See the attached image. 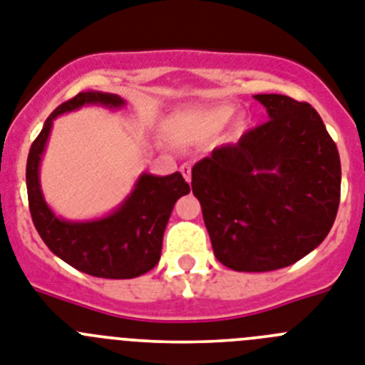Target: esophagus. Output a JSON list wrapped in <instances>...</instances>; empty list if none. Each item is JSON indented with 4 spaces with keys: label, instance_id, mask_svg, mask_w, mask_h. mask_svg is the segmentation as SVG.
<instances>
[{
    "label": "esophagus",
    "instance_id": "34e87169",
    "mask_svg": "<svg viewBox=\"0 0 365 365\" xmlns=\"http://www.w3.org/2000/svg\"><path fill=\"white\" fill-rule=\"evenodd\" d=\"M180 173H182V177H185L186 180H192V166H190L188 162H186V164H182V166H180Z\"/></svg>",
    "mask_w": 365,
    "mask_h": 365
}]
</instances>
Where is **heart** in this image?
I'll return each mask as SVG.
<instances>
[{"label": "heart", "instance_id": "heart-1", "mask_svg": "<svg viewBox=\"0 0 365 365\" xmlns=\"http://www.w3.org/2000/svg\"><path fill=\"white\" fill-rule=\"evenodd\" d=\"M235 114L236 108L227 103L195 110L175 112L164 123V135L168 142L180 148L197 144L225 129Z\"/></svg>", "mask_w": 365, "mask_h": 365}]
</instances>
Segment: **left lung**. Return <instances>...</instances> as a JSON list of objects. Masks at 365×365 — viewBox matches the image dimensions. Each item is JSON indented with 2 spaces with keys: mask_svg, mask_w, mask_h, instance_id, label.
<instances>
[{
  "mask_svg": "<svg viewBox=\"0 0 365 365\" xmlns=\"http://www.w3.org/2000/svg\"><path fill=\"white\" fill-rule=\"evenodd\" d=\"M269 120L192 168V192L216 258L235 272L292 266L336 220L341 166L325 123L308 103L253 96Z\"/></svg>",
  "mask_w": 365,
  "mask_h": 365,
  "instance_id": "left-lung-1",
  "label": "left lung"
}]
</instances>
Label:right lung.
<instances>
[{
    "instance_id": "1",
    "label": "right lung",
    "mask_w": 365,
    "mask_h": 365,
    "mask_svg": "<svg viewBox=\"0 0 365 365\" xmlns=\"http://www.w3.org/2000/svg\"><path fill=\"white\" fill-rule=\"evenodd\" d=\"M125 107L116 93L85 90L58 105L43 121L27 157V197L33 223L53 255L79 272L101 279H135L157 266L162 238L177 199L190 192L179 171L171 175L140 173L135 186L112 212L93 220H64L46 203L40 185V162L55 118L83 107Z\"/></svg>"
}]
</instances>
